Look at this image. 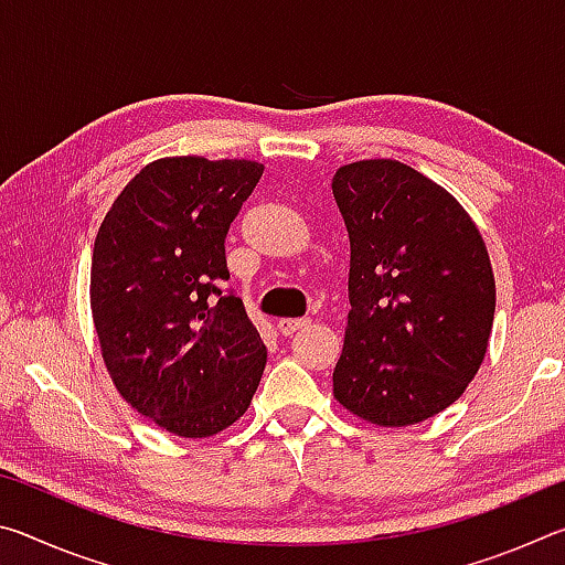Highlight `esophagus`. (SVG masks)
Returning a JSON list of instances; mask_svg holds the SVG:
<instances>
[{
    "label": "esophagus",
    "mask_w": 565,
    "mask_h": 565,
    "mask_svg": "<svg viewBox=\"0 0 565 565\" xmlns=\"http://www.w3.org/2000/svg\"><path fill=\"white\" fill-rule=\"evenodd\" d=\"M311 319H279L276 321V329H279L284 337H291V333H296L303 327H309Z\"/></svg>",
    "instance_id": "1"
}]
</instances>
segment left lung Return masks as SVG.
<instances>
[{"label": "left lung", "instance_id": "left-lung-1", "mask_svg": "<svg viewBox=\"0 0 565 565\" xmlns=\"http://www.w3.org/2000/svg\"><path fill=\"white\" fill-rule=\"evenodd\" d=\"M331 189L351 242L333 396L376 426L441 414L489 347L495 281L483 238L446 189L394 159L341 167Z\"/></svg>", "mask_w": 565, "mask_h": 565}]
</instances>
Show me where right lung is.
I'll use <instances>...</instances> for the list:
<instances>
[{
	"instance_id": "right-lung-1",
	"label": "right lung",
	"mask_w": 565,
	"mask_h": 565,
	"mask_svg": "<svg viewBox=\"0 0 565 565\" xmlns=\"http://www.w3.org/2000/svg\"><path fill=\"white\" fill-rule=\"evenodd\" d=\"M246 159L151 161L104 216L92 254V317L119 394L181 438L244 416L266 347L228 281L226 234L259 184Z\"/></svg>"
}]
</instances>
